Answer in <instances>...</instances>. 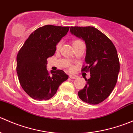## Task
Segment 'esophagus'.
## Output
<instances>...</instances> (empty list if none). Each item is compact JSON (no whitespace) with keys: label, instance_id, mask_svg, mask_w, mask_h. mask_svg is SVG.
<instances>
[{"label":"esophagus","instance_id":"esophagus-1","mask_svg":"<svg viewBox=\"0 0 133 133\" xmlns=\"http://www.w3.org/2000/svg\"><path fill=\"white\" fill-rule=\"evenodd\" d=\"M69 78H73V79H75L77 78V76L75 75H73V74H70L69 75Z\"/></svg>","mask_w":133,"mask_h":133}]
</instances>
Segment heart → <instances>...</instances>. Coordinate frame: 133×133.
<instances>
[{"mask_svg": "<svg viewBox=\"0 0 133 133\" xmlns=\"http://www.w3.org/2000/svg\"><path fill=\"white\" fill-rule=\"evenodd\" d=\"M78 41H79L78 40H75V41H73V44H75V43L77 42ZM61 44H62L61 42H58V44H57V46H56V48H57V49H60V46H61Z\"/></svg>", "mask_w": 133, "mask_h": 133, "instance_id": "1", "label": "heart"}]
</instances>
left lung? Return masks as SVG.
<instances>
[{
  "instance_id": "left-lung-1",
  "label": "left lung",
  "mask_w": 133,
  "mask_h": 133,
  "mask_svg": "<svg viewBox=\"0 0 133 133\" xmlns=\"http://www.w3.org/2000/svg\"><path fill=\"white\" fill-rule=\"evenodd\" d=\"M70 32L85 42L86 66L82 71H89L91 75L78 95L84 102L98 104L109 96L116 85L120 71L117 51L107 36L92 26L71 27Z\"/></svg>"
}]
</instances>
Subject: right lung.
<instances>
[{
  "instance_id": "add662e5",
  "label": "right lung",
  "mask_w": 133,
  "mask_h": 133,
  "mask_svg": "<svg viewBox=\"0 0 133 133\" xmlns=\"http://www.w3.org/2000/svg\"><path fill=\"white\" fill-rule=\"evenodd\" d=\"M69 27L45 25L29 35L17 57V72L22 89L30 97L47 100L69 77L62 70H47V58L54 55L56 46Z\"/></svg>"
}]
</instances>
